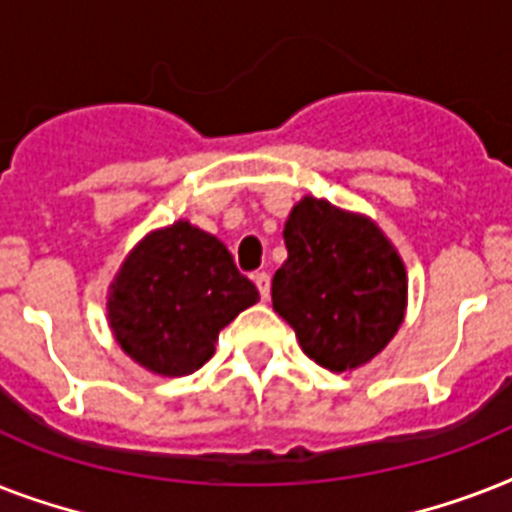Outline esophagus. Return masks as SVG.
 <instances>
[{"label":"esophagus","instance_id":"1","mask_svg":"<svg viewBox=\"0 0 512 512\" xmlns=\"http://www.w3.org/2000/svg\"><path fill=\"white\" fill-rule=\"evenodd\" d=\"M252 279H255V287H257V292H260V297H263V300H268V295H271V276H268L265 271H260V273H255Z\"/></svg>","mask_w":512,"mask_h":512}]
</instances>
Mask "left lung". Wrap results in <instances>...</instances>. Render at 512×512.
<instances>
[{
    "instance_id": "obj_1",
    "label": "left lung",
    "mask_w": 512,
    "mask_h": 512,
    "mask_svg": "<svg viewBox=\"0 0 512 512\" xmlns=\"http://www.w3.org/2000/svg\"><path fill=\"white\" fill-rule=\"evenodd\" d=\"M284 244L273 311L305 356L332 372L372 361L406 311V268L385 233L369 217L305 196L284 223Z\"/></svg>"
}]
</instances>
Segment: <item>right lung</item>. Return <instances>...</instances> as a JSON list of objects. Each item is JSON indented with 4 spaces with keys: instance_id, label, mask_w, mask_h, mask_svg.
<instances>
[{
    "instance_id": "1",
    "label": "right lung",
    "mask_w": 512,
    "mask_h": 512,
    "mask_svg": "<svg viewBox=\"0 0 512 512\" xmlns=\"http://www.w3.org/2000/svg\"><path fill=\"white\" fill-rule=\"evenodd\" d=\"M257 300L223 241L177 220L127 255L108 289V324L132 361L183 377L207 364L220 329Z\"/></svg>"
}]
</instances>
